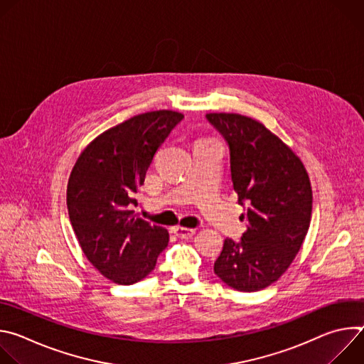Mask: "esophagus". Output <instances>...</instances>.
Masks as SVG:
<instances>
[{
  "instance_id": "obj_1",
  "label": "esophagus",
  "mask_w": 364,
  "mask_h": 364,
  "mask_svg": "<svg viewBox=\"0 0 364 364\" xmlns=\"http://www.w3.org/2000/svg\"><path fill=\"white\" fill-rule=\"evenodd\" d=\"M194 233H196V229L181 228V226L174 228V235H176V236H178L180 239H188V237H191Z\"/></svg>"
}]
</instances>
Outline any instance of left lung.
Instances as JSON below:
<instances>
[{
  "label": "left lung",
  "instance_id": "8db88e82",
  "mask_svg": "<svg viewBox=\"0 0 364 364\" xmlns=\"http://www.w3.org/2000/svg\"><path fill=\"white\" fill-rule=\"evenodd\" d=\"M230 151V174L245 213L240 240L225 239L215 274L230 288L261 291L288 269L311 222L313 191L301 160L261 122L207 114Z\"/></svg>",
  "mask_w": 364,
  "mask_h": 364
}]
</instances>
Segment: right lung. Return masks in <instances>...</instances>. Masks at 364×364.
Returning <instances> with one entry per match:
<instances>
[{"mask_svg":"<svg viewBox=\"0 0 364 364\" xmlns=\"http://www.w3.org/2000/svg\"><path fill=\"white\" fill-rule=\"evenodd\" d=\"M184 117L173 111L136 115L95 138L68 184L72 228L89 262L119 285L144 279L168 245V232L129 209L157 149Z\"/></svg>","mask_w":364,"mask_h":364,"instance_id":"1","label":"right lung"}]
</instances>
